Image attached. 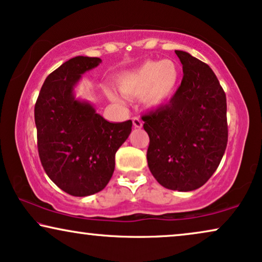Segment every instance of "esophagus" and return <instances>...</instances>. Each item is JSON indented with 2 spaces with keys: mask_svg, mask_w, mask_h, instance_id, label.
<instances>
[{
  "mask_svg": "<svg viewBox=\"0 0 262 262\" xmlns=\"http://www.w3.org/2000/svg\"><path fill=\"white\" fill-rule=\"evenodd\" d=\"M132 123H134V126L137 127V128H141L142 125H143V123H142V120L138 117L132 118Z\"/></svg>",
  "mask_w": 262,
  "mask_h": 262,
  "instance_id": "1",
  "label": "esophagus"
}]
</instances>
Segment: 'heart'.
<instances>
[{
	"mask_svg": "<svg viewBox=\"0 0 262 262\" xmlns=\"http://www.w3.org/2000/svg\"><path fill=\"white\" fill-rule=\"evenodd\" d=\"M179 81V71L172 61H148L137 70L125 73L118 81L124 96H142L147 106L165 103L174 93Z\"/></svg>",
	"mask_w": 262,
	"mask_h": 262,
	"instance_id": "b5f03b06",
	"label": "heart"
}]
</instances>
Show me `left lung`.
<instances>
[{
    "label": "left lung",
    "mask_w": 262,
    "mask_h": 262,
    "mask_svg": "<svg viewBox=\"0 0 262 262\" xmlns=\"http://www.w3.org/2000/svg\"><path fill=\"white\" fill-rule=\"evenodd\" d=\"M176 54L184 73L181 86L142 120L151 174L169 190L191 191L213 176L225 152L226 95L208 64L182 50Z\"/></svg>",
    "instance_id": "left-lung-1"
}]
</instances>
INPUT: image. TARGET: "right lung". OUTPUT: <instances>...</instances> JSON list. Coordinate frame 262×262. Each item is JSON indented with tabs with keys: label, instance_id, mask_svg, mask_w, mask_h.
<instances>
[{
	"label": "right lung",
	"instance_id": "1",
	"mask_svg": "<svg viewBox=\"0 0 262 262\" xmlns=\"http://www.w3.org/2000/svg\"><path fill=\"white\" fill-rule=\"evenodd\" d=\"M100 57L76 56L44 80L35 104L37 147L47 174L64 192L89 196L106 188L115 152L126 141L132 121L110 123L89 102L74 98L81 74Z\"/></svg>",
	"mask_w": 262,
	"mask_h": 262
}]
</instances>
